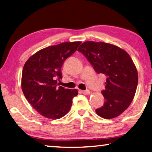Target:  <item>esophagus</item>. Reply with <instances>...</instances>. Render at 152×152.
I'll return each mask as SVG.
<instances>
[{"mask_svg": "<svg viewBox=\"0 0 152 152\" xmlns=\"http://www.w3.org/2000/svg\"><path fill=\"white\" fill-rule=\"evenodd\" d=\"M80 92L83 93V94H84V95H89V94L91 93V91H89V90H86V91H80Z\"/></svg>", "mask_w": 152, "mask_h": 152, "instance_id": "1", "label": "esophagus"}]
</instances>
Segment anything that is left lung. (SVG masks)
Returning a JSON list of instances; mask_svg holds the SVG:
<instances>
[{"instance_id": "1", "label": "left lung", "mask_w": 152, "mask_h": 152, "mask_svg": "<svg viewBox=\"0 0 152 152\" xmlns=\"http://www.w3.org/2000/svg\"><path fill=\"white\" fill-rule=\"evenodd\" d=\"M98 74L107 77L102 95L105 102L95 110L100 117L112 119L131 105L138 84V72L128 53L114 45L86 41L78 48Z\"/></svg>"}]
</instances>
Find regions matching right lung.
<instances>
[{"label": "right lung", "mask_w": 152, "mask_h": 152, "mask_svg": "<svg viewBox=\"0 0 152 152\" xmlns=\"http://www.w3.org/2000/svg\"><path fill=\"white\" fill-rule=\"evenodd\" d=\"M81 42H66L49 46L32 55L24 64L21 76L23 95L42 116L55 120L66 115L77 89L58 86L62 78V65Z\"/></svg>", "instance_id": "right-lung-1"}]
</instances>
